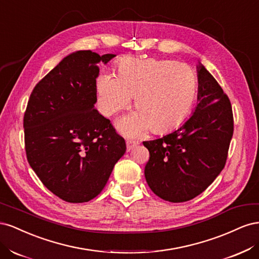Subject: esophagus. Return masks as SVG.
<instances>
[{"mask_svg": "<svg viewBox=\"0 0 259 259\" xmlns=\"http://www.w3.org/2000/svg\"><path fill=\"white\" fill-rule=\"evenodd\" d=\"M139 143L137 142V140H133V139H127L126 140V148H127V151L132 150L133 148H134L135 146H137Z\"/></svg>", "mask_w": 259, "mask_h": 259, "instance_id": "obj_1", "label": "esophagus"}]
</instances>
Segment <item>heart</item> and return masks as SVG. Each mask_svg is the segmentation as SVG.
<instances>
[{"instance_id": "obj_1", "label": "heart", "mask_w": 259, "mask_h": 259, "mask_svg": "<svg viewBox=\"0 0 259 259\" xmlns=\"http://www.w3.org/2000/svg\"><path fill=\"white\" fill-rule=\"evenodd\" d=\"M197 92L193 70L174 60L125 58L117 64L116 75L103 73L97 79L98 106L104 115H112L135 96L137 111L117 123L127 136L149 128L165 133L179 126L189 115Z\"/></svg>"}]
</instances>
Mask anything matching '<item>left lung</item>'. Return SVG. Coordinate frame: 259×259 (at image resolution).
Segmentation results:
<instances>
[{
  "label": "left lung",
  "mask_w": 259,
  "mask_h": 259,
  "mask_svg": "<svg viewBox=\"0 0 259 259\" xmlns=\"http://www.w3.org/2000/svg\"><path fill=\"white\" fill-rule=\"evenodd\" d=\"M198 105L170 134L144 142L149 150L145 177L168 202H186L204 191L225 167L233 135L230 99L207 70L198 66Z\"/></svg>",
  "instance_id": "8db88e82"
}]
</instances>
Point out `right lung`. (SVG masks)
<instances>
[{"mask_svg": "<svg viewBox=\"0 0 259 259\" xmlns=\"http://www.w3.org/2000/svg\"><path fill=\"white\" fill-rule=\"evenodd\" d=\"M114 56L70 54L30 95L23 115L28 162L43 185L66 202L97 197L126 150L124 138L94 106L98 62Z\"/></svg>", "mask_w": 259, "mask_h": 259, "instance_id": "right-lung-1", "label": "right lung"}]
</instances>
